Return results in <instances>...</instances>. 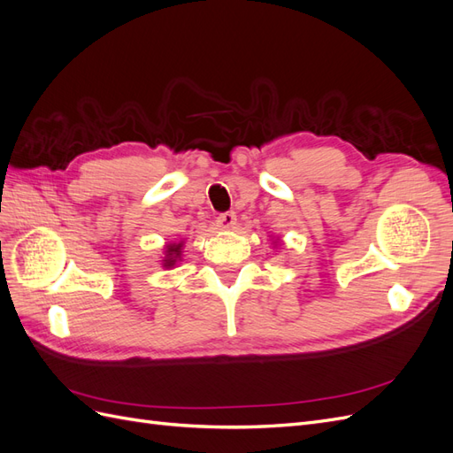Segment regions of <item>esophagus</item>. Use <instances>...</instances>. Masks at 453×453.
Returning a JSON list of instances; mask_svg holds the SVG:
<instances>
[{"instance_id":"1","label":"esophagus","mask_w":453,"mask_h":453,"mask_svg":"<svg viewBox=\"0 0 453 453\" xmlns=\"http://www.w3.org/2000/svg\"><path fill=\"white\" fill-rule=\"evenodd\" d=\"M217 226L223 228V230H230L232 226L236 225V213L234 211H225L217 217Z\"/></svg>"}]
</instances>
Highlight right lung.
<instances>
[{
	"label": "right lung",
	"mask_w": 453,
	"mask_h": 453,
	"mask_svg": "<svg viewBox=\"0 0 453 453\" xmlns=\"http://www.w3.org/2000/svg\"><path fill=\"white\" fill-rule=\"evenodd\" d=\"M181 250V243H172L168 248V255H166V260H164V266H173V263L177 258H180V251Z\"/></svg>",
	"instance_id": "1"
}]
</instances>
